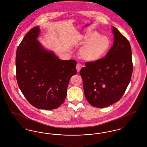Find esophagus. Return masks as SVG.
Masks as SVG:
<instances>
[{"label": "esophagus", "instance_id": "34e87169", "mask_svg": "<svg viewBox=\"0 0 147 147\" xmlns=\"http://www.w3.org/2000/svg\"><path fill=\"white\" fill-rule=\"evenodd\" d=\"M76 68H77V71L79 72L80 70H81V69L82 68V65L80 63H78L76 66Z\"/></svg>", "mask_w": 147, "mask_h": 147}]
</instances>
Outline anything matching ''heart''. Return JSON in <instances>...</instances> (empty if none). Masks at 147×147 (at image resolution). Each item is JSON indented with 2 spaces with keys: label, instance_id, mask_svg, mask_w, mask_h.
<instances>
[{
  "label": "heart",
  "instance_id": "obj_1",
  "mask_svg": "<svg viewBox=\"0 0 147 147\" xmlns=\"http://www.w3.org/2000/svg\"><path fill=\"white\" fill-rule=\"evenodd\" d=\"M86 45L80 51L82 58L86 61L95 62L101 59L107 53L111 47V41L108 37L93 31L84 36Z\"/></svg>",
  "mask_w": 147,
  "mask_h": 147
}]
</instances>
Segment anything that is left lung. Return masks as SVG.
<instances>
[{
    "mask_svg": "<svg viewBox=\"0 0 147 147\" xmlns=\"http://www.w3.org/2000/svg\"><path fill=\"white\" fill-rule=\"evenodd\" d=\"M114 41L104 58L86 62L80 74L84 94L94 107L102 108L119 101L130 82L133 64L129 42L113 26Z\"/></svg>",
    "mask_w": 147,
    "mask_h": 147,
    "instance_id": "left-lung-1",
    "label": "left lung"
}]
</instances>
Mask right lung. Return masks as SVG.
Instances as JSON below:
<instances>
[{"instance_id":"add662e5","label":"right lung","mask_w":147,"mask_h":147,"mask_svg":"<svg viewBox=\"0 0 147 147\" xmlns=\"http://www.w3.org/2000/svg\"><path fill=\"white\" fill-rule=\"evenodd\" d=\"M39 26L31 29L16 51V79L31 105L38 109L53 110L67 96L71 77L77 74L75 60L60 59L37 41Z\"/></svg>"}]
</instances>
